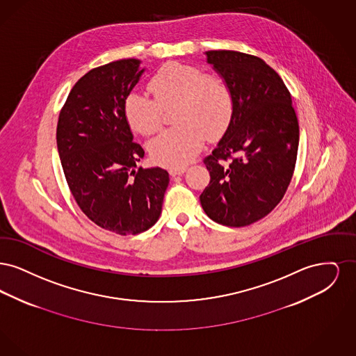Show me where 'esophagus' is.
I'll return each mask as SVG.
<instances>
[{
  "label": "esophagus",
  "instance_id": "obj_1",
  "mask_svg": "<svg viewBox=\"0 0 356 356\" xmlns=\"http://www.w3.org/2000/svg\"><path fill=\"white\" fill-rule=\"evenodd\" d=\"M186 170V167L184 165H179V167H170V176H177V175H183Z\"/></svg>",
  "mask_w": 356,
  "mask_h": 356
}]
</instances>
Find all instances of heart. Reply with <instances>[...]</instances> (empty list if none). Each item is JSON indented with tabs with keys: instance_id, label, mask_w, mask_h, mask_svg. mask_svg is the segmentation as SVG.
Wrapping results in <instances>:
<instances>
[{
	"instance_id": "heart-1",
	"label": "heart",
	"mask_w": 356,
	"mask_h": 356,
	"mask_svg": "<svg viewBox=\"0 0 356 356\" xmlns=\"http://www.w3.org/2000/svg\"><path fill=\"white\" fill-rule=\"evenodd\" d=\"M148 89L154 100L134 92L124 102L129 127L144 136L161 128V109L176 104L173 121L177 124L153 138L149 152L163 165H183L202 151L205 135L218 138L228 128L234 115V93L218 73H204L195 65L170 61L153 74Z\"/></svg>"
}]
</instances>
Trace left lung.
<instances>
[{"instance_id":"1","label":"left lung","mask_w":356,"mask_h":356,"mask_svg":"<svg viewBox=\"0 0 356 356\" xmlns=\"http://www.w3.org/2000/svg\"><path fill=\"white\" fill-rule=\"evenodd\" d=\"M205 54L235 104L225 134L204 159L211 181L200 203L212 220L245 227L283 199L296 164L299 122L287 86L261 58L235 51Z\"/></svg>"}]
</instances>
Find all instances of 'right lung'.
I'll use <instances>...</instances> for the list:
<instances>
[{
	"label": "right lung",
	"mask_w": 356,
	"mask_h": 356,
	"mask_svg": "<svg viewBox=\"0 0 356 356\" xmlns=\"http://www.w3.org/2000/svg\"><path fill=\"white\" fill-rule=\"evenodd\" d=\"M127 58L89 70L69 93L57 124V149L69 189L85 215L118 235H137L159 220L170 175L136 170L124 102L145 69Z\"/></svg>",
	"instance_id": "obj_1"
}]
</instances>
